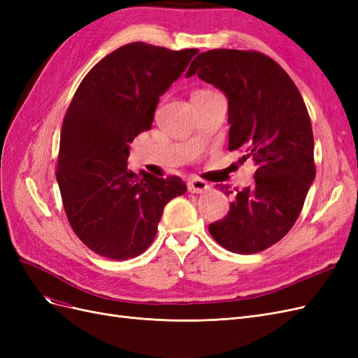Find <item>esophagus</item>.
Listing matches in <instances>:
<instances>
[{
    "label": "esophagus",
    "instance_id": "obj_1",
    "mask_svg": "<svg viewBox=\"0 0 358 358\" xmlns=\"http://www.w3.org/2000/svg\"><path fill=\"white\" fill-rule=\"evenodd\" d=\"M187 187H188V191L192 192V194H200L203 191H208L209 189L208 183H206L201 179H189L187 182Z\"/></svg>",
    "mask_w": 358,
    "mask_h": 358
}]
</instances>
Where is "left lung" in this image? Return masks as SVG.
Segmentation results:
<instances>
[{"label": "left lung", "instance_id": "8db88e82", "mask_svg": "<svg viewBox=\"0 0 358 358\" xmlns=\"http://www.w3.org/2000/svg\"><path fill=\"white\" fill-rule=\"evenodd\" d=\"M197 74L229 99V149L255 164L254 183L236 189L230 210L209 225L222 248L257 254L279 242L297 221L315 179L313 134L294 82L276 61L257 50L213 49L192 61ZM227 196L225 185H216Z\"/></svg>", "mask_w": 358, "mask_h": 358}]
</instances>
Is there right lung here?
<instances>
[{
  "label": "right lung",
  "instance_id": "1",
  "mask_svg": "<svg viewBox=\"0 0 358 358\" xmlns=\"http://www.w3.org/2000/svg\"><path fill=\"white\" fill-rule=\"evenodd\" d=\"M199 49L143 41L109 53L80 82L61 128L57 180L76 236L91 251L128 259L154 242L164 206L187 191L180 178L128 170L129 143Z\"/></svg>",
  "mask_w": 358,
  "mask_h": 358
}]
</instances>
